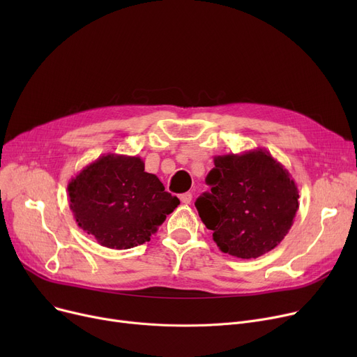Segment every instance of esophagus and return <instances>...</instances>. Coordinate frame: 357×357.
Here are the masks:
<instances>
[{
  "instance_id": "1",
  "label": "esophagus",
  "mask_w": 357,
  "mask_h": 357,
  "mask_svg": "<svg viewBox=\"0 0 357 357\" xmlns=\"http://www.w3.org/2000/svg\"><path fill=\"white\" fill-rule=\"evenodd\" d=\"M179 199H181L182 204H191V201H192V194H191V192L181 194V195H179Z\"/></svg>"
}]
</instances>
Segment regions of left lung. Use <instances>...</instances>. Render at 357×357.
Listing matches in <instances>:
<instances>
[{"label":"left lung","instance_id":"8db88e82","mask_svg":"<svg viewBox=\"0 0 357 357\" xmlns=\"http://www.w3.org/2000/svg\"><path fill=\"white\" fill-rule=\"evenodd\" d=\"M211 192L195 202L222 253L256 259L275 249L291 230L299 207L298 186L266 149L214 156Z\"/></svg>","mask_w":357,"mask_h":357}]
</instances>
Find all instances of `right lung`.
I'll return each mask as SVG.
<instances>
[{
  "instance_id": "obj_1",
  "label": "right lung",
  "mask_w": 357,
  "mask_h": 357,
  "mask_svg": "<svg viewBox=\"0 0 357 357\" xmlns=\"http://www.w3.org/2000/svg\"><path fill=\"white\" fill-rule=\"evenodd\" d=\"M69 207L78 226L101 246L116 250L150 240L179 199L165 191L139 156L107 153L68 183Z\"/></svg>"
}]
</instances>
